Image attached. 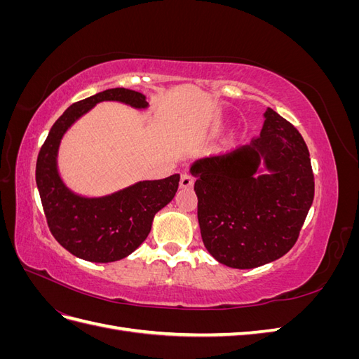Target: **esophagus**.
I'll list each match as a JSON object with an SVG mask.
<instances>
[{"label":"esophagus","instance_id":"esophagus-1","mask_svg":"<svg viewBox=\"0 0 359 359\" xmlns=\"http://www.w3.org/2000/svg\"><path fill=\"white\" fill-rule=\"evenodd\" d=\"M193 177L190 175V173H182L181 175V180H180V187L181 189H190L193 186Z\"/></svg>","mask_w":359,"mask_h":359}]
</instances>
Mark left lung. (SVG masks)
Listing matches in <instances>:
<instances>
[{
    "mask_svg": "<svg viewBox=\"0 0 359 359\" xmlns=\"http://www.w3.org/2000/svg\"><path fill=\"white\" fill-rule=\"evenodd\" d=\"M260 161L269 174L255 175ZM190 172L202 241L220 264L262 266L295 245L314 198L310 153L298 130L271 107L252 142L201 158Z\"/></svg>",
    "mask_w": 359,
    "mask_h": 359,
    "instance_id": "8db88e82",
    "label": "left lung"
}]
</instances>
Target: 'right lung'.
<instances>
[{
  "mask_svg": "<svg viewBox=\"0 0 359 359\" xmlns=\"http://www.w3.org/2000/svg\"><path fill=\"white\" fill-rule=\"evenodd\" d=\"M100 102H121L136 109L148 106L144 94L127 88L106 90L73 103L40 148L36 182L53 238L76 257L107 264L127 257L147 240L154 215L175 196L180 175L139 181L103 198H83L69 190L57 168L61 139L76 119Z\"/></svg>",
  "mask_w": 359,
  "mask_h": 359,
  "instance_id": "right-lung-1",
  "label": "right lung"
}]
</instances>
